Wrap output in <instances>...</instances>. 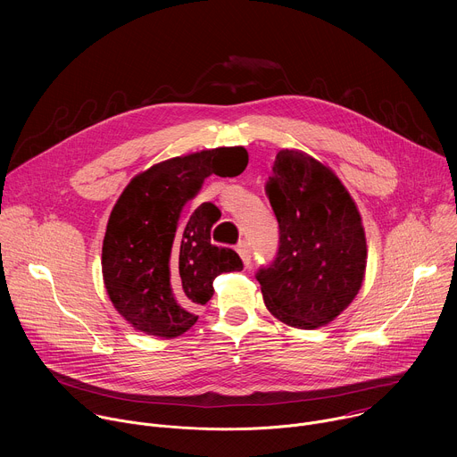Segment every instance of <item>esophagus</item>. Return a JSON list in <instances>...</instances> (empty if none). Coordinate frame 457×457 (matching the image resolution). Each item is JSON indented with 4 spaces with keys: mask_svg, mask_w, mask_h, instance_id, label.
Here are the masks:
<instances>
[{
    "mask_svg": "<svg viewBox=\"0 0 457 457\" xmlns=\"http://www.w3.org/2000/svg\"><path fill=\"white\" fill-rule=\"evenodd\" d=\"M237 253H238V256L242 258L244 268H249V266H251V251H249L247 242H240V244L237 245Z\"/></svg>",
    "mask_w": 457,
    "mask_h": 457,
    "instance_id": "esophagus-1",
    "label": "esophagus"
}]
</instances>
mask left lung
Segmentation results:
<instances>
[{
	"instance_id": "8db88e82",
	"label": "left lung",
	"mask_w": 457,
	"mask_h": 457,
	"mask_svg": "<svg viewBox=\"0 0 457 457\" xmlns=\"http://www.w3.org/2000/svg\"><path fill=\"white\" fill-rule=\"evenodd\" d=\"M268 195L280 247L275 262L256 275L264 303L295 329L329 325L365 278L367 238L358 206L328 164L296 148L277 152Z\"/></svg>"
}]
</instances>
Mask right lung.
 <instances>
[{"instance_id": "right-lung-1", "label": "right lung", "mask_w": 457, "mask_h": 457, "mask_svg": "<svg viewBox=\"0 0 457 457\" xmlns=\"http://www.w3.org/2000/svg\"><path fill=\"white\" fill-rule=\"evenodd\" d=\"M244 146L171 157L137 173L112 208L103 240V282L115 311L136 331L184 335L193 311L213 296V280L242 271L233 249L212 244L215 219L184 208L210 175L235 177L247 166Z\"/></svg>"}]
</instances>
